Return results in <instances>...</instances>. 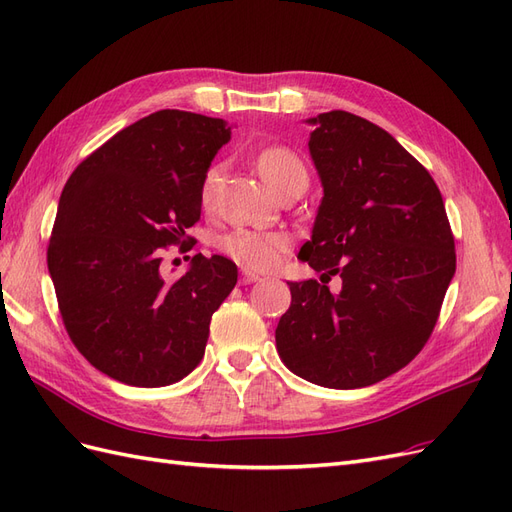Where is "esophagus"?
Masks as SVG:
<instances>
[{
  "instance_id": "34e87169",
  "label": "esophagus",
  "mask_w": 512,
  "mask_h": 512,
  "mask_svg": "<svg viewBox=\"0 0 512 512\" xmlns=\"http://www.w3.org/2000/svg\"><path fill=\"white\" fill-rule=\"evenodd\" d=\"M260 280V275L258 273H254V271H250V269H243L241 271V284L245 286V284H254V282H258Z\"/></svg>"
}]
</instances>
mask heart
I'll return each instance as SVG.
<instances>
[{
    "instance_id": "1",
    "label": "heart",
    "mask_w": 512,
    "mask_h": 512,
    "mask_svg": "<svg viewBox=\"0 0 512 512\" xmlns=\"http://www.w3.org/2000/svg\"><path fill=\"white\" fill-rule=\"evenodd\" d=\"M258 173L262 175L273 190L292 177L305 175V164L297 153L290 151L288 147H267L258 153L256 158ZM220 183V166H211L203 179V188H200V200L203 205H209L215 190ZM220 247L230 256L235 258L239 265L256 271H267L277 265V260L282 258L284 250L288 247V237L280 230H252V228H237L228 232L226 237L220 239Z\"/></svg>"
}]
</instances>
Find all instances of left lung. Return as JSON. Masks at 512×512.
I'll list each match as a JSON object with an SVG mask.
<instances>
[{"label": "left lung", "instance_id": "left-lung-1", "mask_svg": "<svg viewBox=\"0 0 512 512\" xmlns=\"http://www.w3.org/2000/svg\"><path fill=\"white\" fill-rule=\"evenodd\" d=\"M322 200L299 258L342 277L288 282L275 329L294 374L361 389L406 367L429 339L455 275V239L436 181L395 138L346 111L305 119Z\"/></svg>", "mask_w": 512, "mask_h": 512}]
</instances>
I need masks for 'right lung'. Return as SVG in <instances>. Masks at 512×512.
Here are the masks:
<instances>
[{"instance_id":"obj_1","label":"right lung","mask_w":512,"mask_h":512,"mask_svg":"<svg viewBox=\"0 0 512 512\" xmlns=\"http://www.w3.org/2000/svg\"><path fill=\"white\" fill-rule=\"evenodd\" d=\"M230 134L224 119L166 108L117 132L64 185L46 262L70 339L113 380L166 386L203 359L237 265L196 254L166 277L162 247L183 245L200 220L203 179Z\"/></svg>"}]
</instances>
